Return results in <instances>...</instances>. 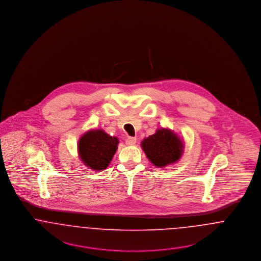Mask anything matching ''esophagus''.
Here are the masks:
<instances>
[{"label":"esophagus","mask_w":261,"mask_h":261,"mask_svg":"<svg viewBox=\"0 0 261 261\" xmlns=\"http://www.w3.org/2000/svg\"><path fill=\"white\" fill-rule=\"evenodd\" d=\"M136 138H134V137H129V138H127V140H126V145L131 147V146H134V145L136 144Z\"/></svg>","instance_id":"obj_1"}]
</instances>
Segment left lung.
I'll list each match as a JSON object with an SVG mask.
<instances>
[{"label":"left lung","instance_id":"8db88e82","mask_svg":"<svg viewBox=\"0 0 261 261\" xmlns=\"http://www.w3.org/2000/svg\"><path fill=\"white\" fill-rule=\"evenodd\" d=\"M141 147L149 162L158 168L174 164L183 155L184 140L169 128H160L154 134L145 138Z\"/></svg>","mask_w":261,"mask_h":261}]
</instances>
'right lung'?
Returning <instances> with one entry per match:
<instances>
[{
	"mask_svg": "<svg viewBox=\"0 0 261 261\" xmlns=\"http://www.w3.org/2000/svg\"><path fill=\"white\" fill-rule=\"evenodd\" d=\"M118 138L111 136L102 129H90L79 138L78 155L94 171L108 168L118 148Z\"/></svg>",
	"mask_w": 261,
	"mask_h": 261,
	"instance_id": "obj_1",
	"label": "right lung"
}]
</instances>
